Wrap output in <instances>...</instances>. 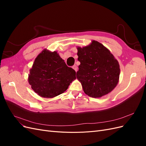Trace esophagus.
Listing matches in <instances>:
<instances>
[{
    "instance_id": "1",
    "label": "esophagus",
    "mask_w": 146,
    "mask_h": 146,
    "mask_svg": "<svg viewBox=\"0 0 146 146\" xmlns=\"http://www.w3.org/2000/svg\"><path fill=\"white\" fill-rule=\"evenodd\" d=\"M72 68H73V69H74L75 70H76V72L77 71V70H78V68H77V65H76V64L74 65V66H72Z\"/></svg>"
}]
</instances>
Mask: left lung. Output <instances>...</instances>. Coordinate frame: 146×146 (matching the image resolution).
<instances>
[{
	"label": "left lung",
	"mask_w": 146,
	"mask_h": 146,
	"mask_svg": "<svg viewBox=\"0 0 146 146\" xmlns=\"http://www.w3.org/2000/svg\"><path fill=\"white\" fill-rule=\"evenodd\" d=\"M77 49L80 64L76 76L85 93L94 98L108 94L119 81L120 68L117 60L108 48L96 41Z\"/></svg>",
	"instance_id": "8db88e82"
}]
</instances>
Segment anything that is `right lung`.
<instances>
[{"instance_id": "1", "label": "right lung", "mask_w": 146, "mask_h": 146, "mask_svg": "<svg viewBox=\"0 0 146 146\" xmlns=\"http://www.w3.org/2000/svg\"><path fill=\"white\" fill-rule=\"evenodd\" d=\"M56 52L43 50L35 59L30 70L29 82L33 91L42 98H52L68 89L76 78Z\"/></svg>"}]
</instances>
